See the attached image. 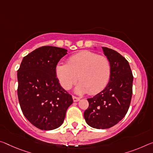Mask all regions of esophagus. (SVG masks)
Instances as JSON below:
<instances>
[{"mask_svg": "<svg viewBox=\"0 0 153 153\" xmlns=\"http://www.w3.org/2000/svg\"><path fill=\"white\" fill-rule=\"evenodd\" d=\"M72 98H73V100H74V102H77V101H79V99H80L79 97H75V96H73Z\"/></svg>", "mask_w": 153, "mask_h": 153, "instance_id": "1", "label": "esophagus"}]
</instances>
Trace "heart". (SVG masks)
Listing matches in <instances>:
<instances>
[{"mask_svg": "<svg viewBox=\"0 0 153 153\" xmlns=\"http://www.w3.org/2000/svg\"><path fill=\"white\" fill-rule=\"evenodd\" d=\"M60 85L69 90L79 79L75 93L94 94L107 86L111 76L110 60L104 56L84 50L71 56L67 64L60 63L56 69Z\"/></svg>", "mask_w": 153, "mask_h": 153, "instance_id": "1", "label": "heart"}]
</instances>
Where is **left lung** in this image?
<instances>
[{
    "mask_svg": "<svg viewBox=\"0 0 153 153\" xmlns=\"http://www.w3.org/2000/svg\"><path fill=\"white\" fill-rule=\"evenodd\" d=\"M111 65L108 85L93 98L84 113L87 124L95 129H108L125 117L132 97L133 77L129 62L116 51L102 47Z\"/></svg>",
    "mask_w": 153,
    "mask_h": 153,
    "instance_id": "8db88e82",
    "label": "left lung"
}]
</instances>
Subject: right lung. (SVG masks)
I'll return each mask as SVG.
<instances>
[{
  "label": "right lung",
  "instance_id": "obj_1",
  "mask_svg": "<svg viewBox=\"0 0 153 153\" xmlns=\"http://www.w3.org/2000/svg\"><path fill=\"white\" fill-rule=\"evenodd\" d=\"M67 50L43 46L33 51L21 62L18 71V95L23 114L38 129L50 131L64 122L71 95L62 88L56 67Z\"/></svg>",
  "mask_w": 153,
  "mask_h": 153
}]
</instances>
